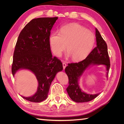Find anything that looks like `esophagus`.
<instances>
[{
    "label": "esophagus",
    "mask_w": 124,
    "mask_h": 124,
    "mask_svg": "<svg viewBox=\"0 0 124 124\" xmlns=\"http://www.w3.org/2000/svg\"><path fill=\"white\" fill-rule=\"evenodd\" d=\"M66 66H67V65H66V63L65 62H62V66H63V69H65Z\"/></svg>",
    "instance_id": "34e87169"
}]
</instances>
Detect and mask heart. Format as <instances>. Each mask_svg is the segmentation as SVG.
<instances>
[{
  "mask_svg": "<svg viewBox=\"0 0 124 124\" xmlns=\"http://www.w3.org/2000/svg\"><path fill=\"white\" fill-rule=\"evenodd\" d=\"M95 41L93 33L79 24L63 26L59 33H51L48 42L51 50L56 56H60L65 50L74 61L87 57L92 51Z\"/></svg>",
  "mask_w": 124,
  "mask_h": 124,
  "instance_id": "obj_1",
  "label": "heart"
}]
</instances>
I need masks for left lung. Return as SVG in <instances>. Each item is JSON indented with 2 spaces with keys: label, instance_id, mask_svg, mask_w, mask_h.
Instances as JSON below:
<instances>
[{
  "label": "left lung",
  "instance_id": "obj_1",
  "mask_svg": "<svg viewBox=\"0 0 124 124\" xmlns=\"http://www.w3.org/2000/svg\"><path fill=\"white\" fill-rule=\"evenodd\" d=\"M96 37L97 46L93 48L87 57L78 62L68 63L65 70L69 79V85L66 89L67 92L70 98L76 102H88L100 94V93L94 95L88 94L82 92L78 85V78L88 67L92 65L106 66L107 77H108L110 62L107 44L97 28Z\"/></svg>",
  "mask_w": 124,
  "mask_h": 124
}]
</instances>
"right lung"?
<instances>
[{"mask_svg": "<svg viewBox=\"0 0 124 124\" xmlns=\"http://www.w3.org/2000/svg\"><path fill=\"white\" fill-rule=\"evenodd\" d=\"M57 17H40L26 24L18 36L14 51L12 73L14 76L20 69L29 70L38 82L37 92L23 98L40 102L47 97L50 85L56 74L63 69L62 63L53 57L48 42L51 31Z\"/></svg>", "mask_w": 124, "mask_h": 124, "instance_id": "add662e5", "label": "right lung"}]
</instances>
